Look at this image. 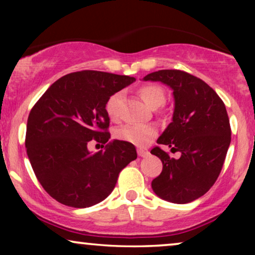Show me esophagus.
Listing matches in <instances>:
<instances>
[{"mask_svg": "<svg viewBox=\"0 0 255 255\" xmlns=\"http://www.w3.org/2000/svg\"><path fill=\"white\" fill-rule=\"evenodd\" d=\"M137 152H138V155L141 156V158H145V156H147L149 154L148 151H145V149H141V148H138Z\"/></svg>", "mask_w": 255, "mask_h": 255, "instance_id": "esophagus-1", "label": "esophagus"}]
</instances>
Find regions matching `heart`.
<instances>
[{"label": "heart", "mask_w": 255, "mask_h": 255, "mask_svg": "<svg viewBox=\"0 0 255 255\" xmlns=\"http://www.w3.org/2000/svg\"><path fill=\"white\" fill-rule=\"evenodd\" d=\"M139 96L152 109H156L163 106L166 101V92L161 86L155 83H146L139 87ZM122 99L121 93H115L108 99L106 103V111L111 120L118 118V108ZM158 130L155 127L149 124L139 125H125L116 131V138L118 140L130 142L135 146H146L153 138L156 137Z\"/></svg>", "instance_id": "obj_1"}]
</instances>
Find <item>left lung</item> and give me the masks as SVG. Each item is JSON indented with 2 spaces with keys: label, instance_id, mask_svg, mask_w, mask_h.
<instances>
[{
  "label": "left lung",
  "instance_id": "obj_1",
  "mask_svg": "<svg viewBox=\"0 0 255 255\" xmlns=\"http://www.w3.org/2000/svg\"><path fill=\"white\" fill-rule=\"evenodd\" d=\"M144 80L161 81L173 89V122L156 142L181 153L176 160L160 146L151 149L162 161L161 174L152 181L153 191L172 203H189L214 186L224 165L231 142L225 104L203 80L180 69H161Z\"/></svg>",
  "mask_w": 255,
  "mask_h": 255
}]
</instances>
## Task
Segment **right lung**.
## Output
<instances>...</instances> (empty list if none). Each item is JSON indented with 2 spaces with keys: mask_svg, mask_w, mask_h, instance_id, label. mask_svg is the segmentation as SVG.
<instances>
[{
  "mask_svg": "<svg viewBox=\"0 0 255 255\" xmlns=\"http://www.w3.org/2000/svg\"><path fill=\"white\" fill-rule=\"evenodd\" d=\"M134 81L99 71L69 73L57 80L30 111L25 147L37 180L59 203L87 208L107 198L118 175L137 159L134 145L110 140L106 103ZM92 140L106 145L92 155Z\"/></svg>",
  "mask_w": 255,
  "mask_h": 255,
  "instance_id": "right-lung-1",
  "label": "right lung"
}]
</instances>
